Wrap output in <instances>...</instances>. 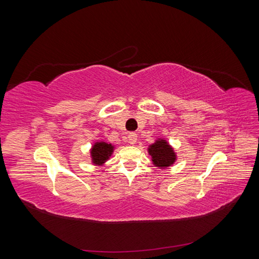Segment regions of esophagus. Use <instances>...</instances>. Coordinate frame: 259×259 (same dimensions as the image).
<instances>
[{"label":"esophagus","instance_id":"obj_1","mask_svg":"<svg viewBox=\"0 0 259 259\" xmlns=\"http://www.w3.org/2000/svg\"><path fill=\"white\" fill-rule=\"evenodd\" d=\"M127 142L131 145L136 144V142H137V134H136V133H130L128 137H127Z\"/></svg>","mask_w":259,"mask_h":259}]
</instances>
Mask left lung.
Masks as SVG:
<instances>
[{
  "label": "left lung",
  "mask_w": 259,
  "mask_h": 259,
  "mask_svg": "<svg viewBox=\"0 0 259 259\" xmlns=\"http://www.w3.org/2000/svg\"><path fill=\"white\" fill-rule=\"evenodd\" d=\"M148 153L151 155L152 164L155 167L166 168L173 165L177 160L176 152L165 139L159 138L149 146Z\"/></svg>",
  "instance_id": "obj_1"
}]
</instances>
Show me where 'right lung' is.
<instances>
[{
	"mask_svg": "<svg viewBox=\"0 0 259 259\" xmlns=\"http://www.w3.org/2000/svg\"><path fill=\"white\" fill-rule=\"evenodd\" d=\"M114 150V146L106 142H96L91 149V158L94 165L101 166L109 160Z\"/></svg>",
	"mask_w": 259,
	"mask_h": 259,
	"instance_id": "add662e5",
	"label": "right lung"
}]
</instances>
